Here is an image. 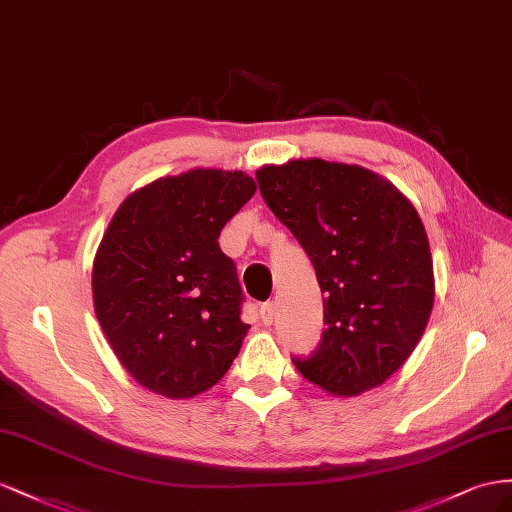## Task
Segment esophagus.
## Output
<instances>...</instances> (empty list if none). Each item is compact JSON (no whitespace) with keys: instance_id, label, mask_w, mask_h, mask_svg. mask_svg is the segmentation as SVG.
Segmentation results:
<instances>
[{"instance_id":"esophagus-1","label":"esophagus","mask_w":512,"mask_h":512,"mask_svg":"<svg viewBox=\"0 0 512 512\" xmlns=\"http://www.w3.org/2000/svg\"><path fill=\"white\" fill-rule=\"evenodd\" d=\"M259 317H261V321H264V324H272V319H274V302L261 304L259 306Z\"/></svg>"}]
</instances>
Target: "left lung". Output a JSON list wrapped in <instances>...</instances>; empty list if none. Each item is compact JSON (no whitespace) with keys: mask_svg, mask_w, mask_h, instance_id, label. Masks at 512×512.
<instances>
[{"mask_svg":"<svg viewBox=\"0 0 512 512\" xmlns=\"http://www.w3.org/2000/svg\"><path fill=\"white\" fill-rule=\"evenodd\" d=\"M259 191L311 257L321 343L294 358L309 382L356 397L403 367L433 309V259L416 208L377 173L321 158L266 165Z\"/></svg>","mask_w":512,"mask_h":512,"instance_id":"1","label":"left lung"}]
</instances>
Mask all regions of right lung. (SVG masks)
I'll return each instance as SVG.
<instances>
[{
	"label": "right lung",
	"instance_id": "right-lung-1",
	"mask_svg": "<svg viewBox=\"0 0 512 512\" xmlns=\"http://www.w3.org/2000/svg\"><path fill=\"white\" fill-rule=\"evenodd\" d=\"M255 191L242 171L191 169L139 188L113 214L94 259V311L143 388L195 397L238 356L251 326L218 236Z\"/></svg>",
	"mask_w": 512,
	"mask_h": 512
}]
</instances>
